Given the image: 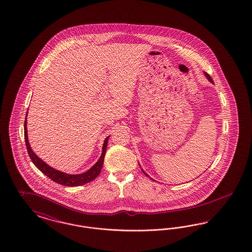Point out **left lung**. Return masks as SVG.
<instances>
[{
    "label": "left lung",
    "instance_id": "left-lung-1",
    "mask_svg": "<svg viewBox=\"0 0 252 252\" xmlns=\"http://www.w3.org/2000/svg\"><path fill=\"white\" fill-rule=\"evenodd\" d=\"M204 74H205V76H206V78H207V79H208V80H209V81H211L212 83H213V82H214V81H213V80H212V78L211 77H210V75H209V74H208V73H206V72H204ZM141 171H142V172H143V173H144V174H145V175H146V176H148V174H146V173H145V171H143V170H142V169H141Z\"/></svg>",
    "mask_w": 252,
    "mask_h": 252
}]
</instances>
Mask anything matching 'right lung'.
Masks as SVG:
<instances>
[{
	"mask_svg": "<svg viewBox=\"0 0 252 252\" xmlns=\"http://www.w3.org/2000/svg\"><path fill=\"white\" fill-rule=\"evenodd\" d=\"M25 119H27V114H26ZM27 126V120H25V122H24V138H25L26 148H27V151L29 154L31 160L32 161L34 166L39 171H42L49 178H51L52 181L58 183V184L63 185V186H66V187H78V186H81V185H84V184H87L89 182L93 181L98 176V174L100 173L103 163H104V158H105V155H106L108 140H109L110 136L107 137L106 140L104 141L100 158L91 168L90 170L85 171L84 173H81V174H67V173H64L63 171H57V170L51 168V166H49L46 162L41 160V158H39L33 153V151L31 148L29 141H28L27 126Z\"/></svg>",
	"mask_w": 252,
	"mask_h": 252,
	"instance_id": "1",
	"label": "right lung"
}]
</instances>
